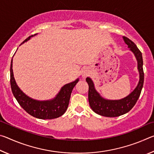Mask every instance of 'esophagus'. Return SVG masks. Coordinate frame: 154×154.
Listing matches in <instances>:
<instances>
[{"label":"esophagus","instance_id":"esophagus-1","mask_svg":"<svg viewBox=\"0 0 154 154\" xmlns=\"http://www.w3.org/2000/svg\"><path fill=\"white\" fill-rule=\"evenodd\" d=\"M90 71H89V70H88V69H85V70H83V73H82V77H83V78H85L86 77H88V75H90Z\"/></svg>","mask_w":154,"mask_h":154}]
</instances>
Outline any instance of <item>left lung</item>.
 <instances>
[{"mask_svg": "<svg viewBox=\"0 0 154 154\" xmlns=\"http://www.w3.org/2000/svg\"><path fill=\"white\" fill-rule=\"evenodd\" d=\"M125 43L130 48L137 60V69L139 72V81L134 90L128 95L119 100H109L103 98L96 90L94 84L91 78L87 77L86 82L89 85L88 100L90 106L94 112L100 116L114 118L128 113L135 105L139 99L144 82V72L143 69V57L141 52L137 45L126 36H123Z\"/></svg>", "mask_w": 154, "mask_h": 154, "instance_id": "left-lung-1", "label": "left lung"}]
</instances>
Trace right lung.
<instances>
[{"label":"right lung","instance_id":"1","mask_svg":"<svg viewBox=\"0 0 154 154\" xmlns=\"http://www.w3.org/2000/svg\"><path fill=\"white\" fill-rule=\"evenodd\" d=\"M36 35L37 34L30 36L22 44L30 40L32 36ZM12 67L13 58L10 67V82L11 90L18 103L28 114L38 119H51L59 118L66 112L69 104L72 90L79 82V78L74 82L67 83L62 86L56 97L51 100H38L29 97L18 87L15 80Z\"/></svg>","mask_w":154,"mask_h":154}]
</instances>
